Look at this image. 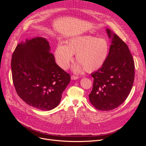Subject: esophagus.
I'll return each instance as SVG.
<instances>
[{
  "mask_svg": "<svg viewBox=\"0 0 146 146\" xmlns=\"http://www.w3.org/2000/svg\"><path fill=\"white\" fill-rule=\"evenodd\" d=\"M71 79L72 80H77L78 79H79V77H78V76H72Z\"/></svg>",
  "mask_w": 146,
  "mask_h": 146,
  "instance_id": "34e87169",
  "label": "esophagus"
}]
</instances>
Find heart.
<instances>
[{"label":"heart","mask_w":146,"mask_h":146,"mask_svg":"<svg viewBox=\"0 0 146 146\" xmlns=\"http://www.w3.org/2000/svg\"><path fill=\"white\" fill-rule=\"evenodd\" d=\"M110 52V45L104 38L92 35L78 36L70 38L66 45L59 44L54 51V56L58 66L67 69L76 54L78 61L73 67L75 73L85 69L88 73L95 72L105 64Z\"/></svg>","instance_id":"obj_1"}]
</instances>
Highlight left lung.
<instances>
[{
  "instance_id": "8db88e82",
  "label": "left lung",
  "mask_w": 146,
  "mask_h": 146,
  "mask_svg": "<svg viewBox=\"0 0 146 146\" xmlns=\"http://www.w3.org/2000/svg\"><path fill=\"white\" fill-rule=\"evenodd\" d=\"M111 39L109 55L105 64L92 73L94 78L89 101L98 110L117 108L128 97L134 80V62L127 45L107 28Z\"/></svg>"
}]
</instances>
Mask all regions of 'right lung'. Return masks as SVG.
I'll return each mask as SVG.
<instances>
[{
    "label": "right lung",
    "instance_id": "right-lung-1",
    "mask_svg": "<svg viewBox=\"0 0 146 146\" xmlns=\"http://www.w3.org/2000/svg\"><path fill=\"white\" fill-rule=\"evenodd\" d=\"M49 42L36 36L22 41L12 57L14 86L27 104L42 111L57 107L70 76L60 68L50 52Z\"/></svg>",
    "mask_w": 146,
    "mask_h": 146
}]
</instances>
